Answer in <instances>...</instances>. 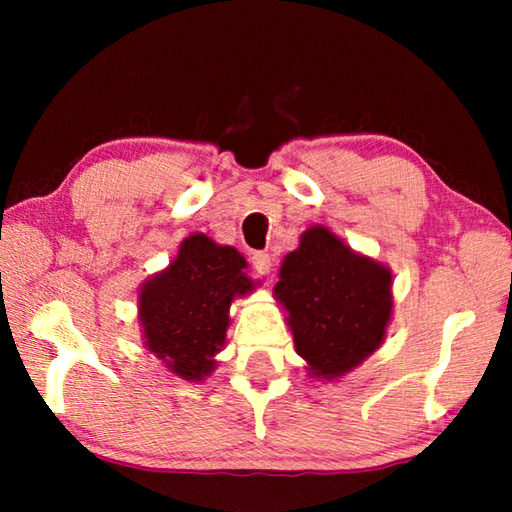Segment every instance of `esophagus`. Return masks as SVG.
<instances>
[{
  "label": "esophagus",
  "instance_id": "esophagus-1",
  "mask_svg": "<svg viewBox=\"0 0 512 512\" xmlns=\"http://www.w3.org/2000/svg\"><path fill=\"white\" fill-rule=\"evenodd\" d=\"M250 264H253V268L259 275H268L273 266V257L268 253H253V257H250Z\"/></svg>",
  "mask_w": 512,
  "mask_h": 512
}]
</instances>
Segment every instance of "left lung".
I'll return each instance as SVG.
<instances>
[{"label": "left lung", "mask_w": 512, "mask_h": 512, "mask_svg": "<svg viewBox=\"0 0 512 512\" xmlns=\"http://www.w3.org/2000/svg\"><path fill=\"white\" fill-rule=\"evenodd\" d=\"M275 291L314 377L334 379L359 366L379 348L391 320V271L320 225L284 257Z\"/></svg>", "instance_id": "left-lung-1"}]
</instances>
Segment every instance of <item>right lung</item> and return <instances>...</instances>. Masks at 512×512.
Instances as JSON below:
<instances>
[{
    "mask_svg": "<svg viewBox=\"0 0 512 512\" xmlns=\"http://www.w3.org/2000/svg\"><path fill=\"white\" fill-rule=\"evenodd\" d=\"M244 268V257L235 248L192 235L167 271L142 287L144 343L178 377L201 381L214 370L230 302L250 289Z\"/></svg>",
    "mask_w": 512,
    "mask_h": 512,
    "instance_id": "add662e5",
    "label": "right lung"
}]
</instances>
